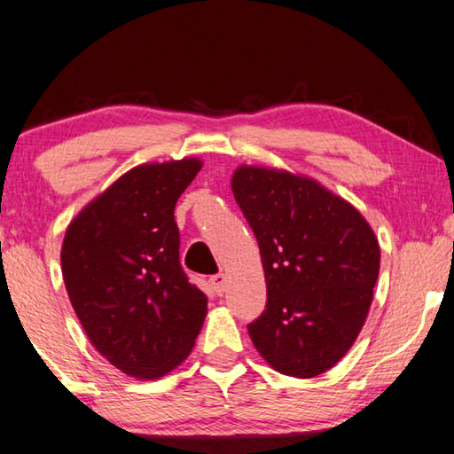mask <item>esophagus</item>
<instances>
[{
  "instance_id": "obj_1",
  "label": "esophagus",
  "mask_w": 454,
  "mask_h": 454,
  "mask_svg": "<svg viewBox=\"0 0 454 454\" xmlns=\"http://www.w3.org/2000/svg\"><path fill=\"white\" fill-rule=\"evenodd\" d=\"M210 284H212V288H214V292H216V294H222V292L226 290V276L224 274H214V276H210Z\"/></svg>"
}]
</instances>
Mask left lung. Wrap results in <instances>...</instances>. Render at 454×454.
I'll return each instance as SVG.
<instances>
[{
    "instance_id": "left-lung-1",
    "label": "left lung",
    "mask_w": 454,
    "mask_h": 454,
    "mask_svg": "<svg viewBox=\"0 0 454 454\" xmlns=\"http://www.w3.org/2000/svg\"><path fill=\"white\" fill-rule=\"evenodd\" d=\"M232 192L254 232L266 309L250 322L274 371L312 379L333 368L364 326L379 278V240L355 206L318 182L240 166Z\"/></svg>"
}]
</instances>
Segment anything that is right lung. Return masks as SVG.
Returning a JSON list of instances; mask_svg holds the SVG:
<instances>
[{
  "mask_svg": "<svg viewBox=\"0 0 454 454\" xmlns=\"http://www.w3.org/2000/svg\"><path fill=\"white\" fill-rule=\"evenodd\" d=\"M202 162L142 164L66 230L61 274L94 348L134 379L153 380L188 358L208 298L180 264L174 208Z\"/></svg>",
  "mask_w": 454,
  "mask_h": 454,
  "instance_id": "obj_1",
  "label": "right lung"
}]
</instances>
